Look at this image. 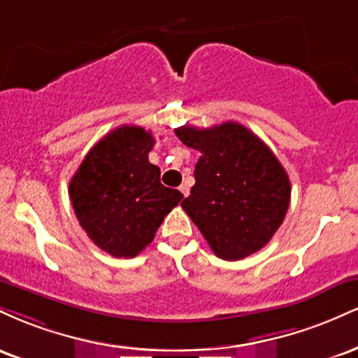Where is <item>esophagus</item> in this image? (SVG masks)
Masks as SVG:
<instances>
[{
    "label": "esophagus",
    "instance_id": "esophagus-1",
    "mask_svg": "<svg viewBox=\"0 0 358 358\" xmlns=\"http://www.w3.org/2000/svg\"><path fill=\"white\" fill-rule=\"evenodd\" d=\"M180 192L183 193V196H188V193H190V190H188L187 185H180Z\"/></svg>",
    "mask_w": 358,
    "mask_h": 358
}]
</instances>
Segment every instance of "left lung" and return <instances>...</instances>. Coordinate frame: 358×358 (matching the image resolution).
Instances as JSON below:
<instances>
[{"label": "left lung", "mask_w": 358, "mask_h": 358, "mask_svg": "<svg viewBox=\"0 0 358 358\" xmlns=\"http://www.w3.org/2000/svg\"><path fill=\"white\" fill-rule=\"evenodd\" d=\"M200 151L195 185L182 202L215 256L239 261L276 234L289 207L291 183L264 141L239 122L175 129Z\"/></svg>", "instance_id": "1"}]
</instances>
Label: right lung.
I'll use <instances>...</instances> for the list:
<instances>
[{
  "label": "right lung",
  "mask_w": 358,
  "mask_h": 358,
  "mask_svg": "<svg viewBox=\"0 0 358 358\" xmlns=\"http://www.w3.org/2000/svg\"><path fill=\"white\" fill-rule=\"evenodd\" d=\"M153 146L145 127H117L92 146L69 185L80 227L114 257L138 256L183 199L159 182V168L148 159Z\"/></svg>",
  "instance_id": "add662e5"
}]
</instances>
